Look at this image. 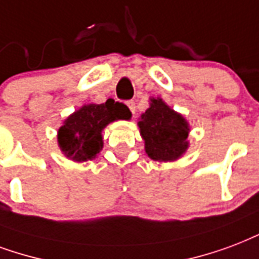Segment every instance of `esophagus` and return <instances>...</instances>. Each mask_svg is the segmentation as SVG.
<instances>
[{"instance_id":"obj_1","label":"esophagus","mask_w":259,"mask_h":259,"mask_svg":"<svg viewBox=\"0 0 259 259\" xmlns=\"http://www.w3.org/2000/svg\"><path fill=\"white\" fill-rule=\"evenodd\" d=\"M127 107L130 108L132 114H134V112H136V102H134V100H129V102H127Z\"/></svg>"}]
</instances>
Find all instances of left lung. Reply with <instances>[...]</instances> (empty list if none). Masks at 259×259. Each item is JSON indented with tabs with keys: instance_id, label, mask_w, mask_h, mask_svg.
<instances>
[{
	"instance_id": "obj_1",
	"label": "left lung",
	"mask_w": 259,
	"mask_h": 259,
	"mask_svg": "<svg viewBox=\"0 0 259 259\" xmlns=\"http://www.w3.org/2000/svg\"><path fill=\"white\" fill-rule=\"evenodd\" d=\"M138 126L145 141V152L153 160H177L189 147L186 119L161 99H152L151 107L141 115Z\"/></svg>"
}]
</instances>
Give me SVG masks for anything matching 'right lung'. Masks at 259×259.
<instances>
[{
  "mask_svg": "<svg viewBox=\"0 0 259 259\" xmlns=\"http://www.w3.org/2000/svg\"><path fill=\"white\" fill-rule=\"evenodd\" d=\"M129 108L108 99L106 103L88 104L69 116L58 130L61 151L70 160L85 161L103 148L102 130L112 121L129 119Z\"/></svg>",
  "mask_w": 259,
  "mask_h": 259,
  "instance_id": "obj_1",
  "label": "right lung"
}]
</instances>
